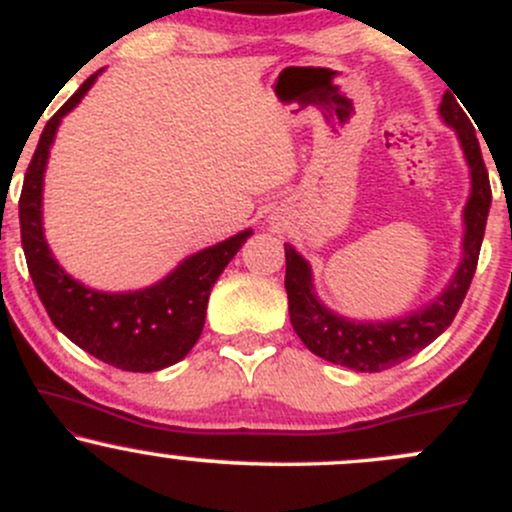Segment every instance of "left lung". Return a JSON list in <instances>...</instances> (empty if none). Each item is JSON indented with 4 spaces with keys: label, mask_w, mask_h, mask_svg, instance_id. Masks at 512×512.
Segmentation results:
<instances>
[{
    "label": "left lung",
    "mask_w": 512,
    "mask_h": 512,
    "mask_svg": "<svg viewBox=\"0 0 512 512\" xmlns=\"http://www.w3.org/2000/svg\"><path fill=\"white\" fill-rule=\"evenodd\" d=\"M440 117H443L445 125L455 129L457 139H460L469 175H472V192H469L467 207H464L462 262L436 301L428 303L419 313L399 317V320H346V317L334 315L332 310H327L325 305L317 301L310 264L291 245H284V286L286 293H289L291 325L301 337V342L325 361L354 368L358 373H380V370L397 366V363L419 354L433 339L448 330L464 296H467L472 276L477 272L481 240H484L486 231V216H489L491 207V185L472 122L464 115L455 96H450L448 91H445L443 103H440Z\"/></svg>",
    "instance_id": "obj_1"
}]
</instances>
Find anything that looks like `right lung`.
<instances>
[{"label":"right lung","instance_id":"1","mask_svg":"<svg viewBox=\"0 0 512 512\" xmlns=\"http://www.w3.org/2000/svg\"><path fill=\"white\" fill-rule=\"evenodd\" d=\"M91 74L79 91L50 117L28 163L19 199L21 245L26 264L50 320L76 346L132 373H151L178 363L202 334L211 286L236 257L252 231L199 250L166 279L142 291L105 293L86 289L57 264L43 236V178L57 127L98 79Z\"/></svg>","mask_w":512,"mask_h":512}]
</instances>
